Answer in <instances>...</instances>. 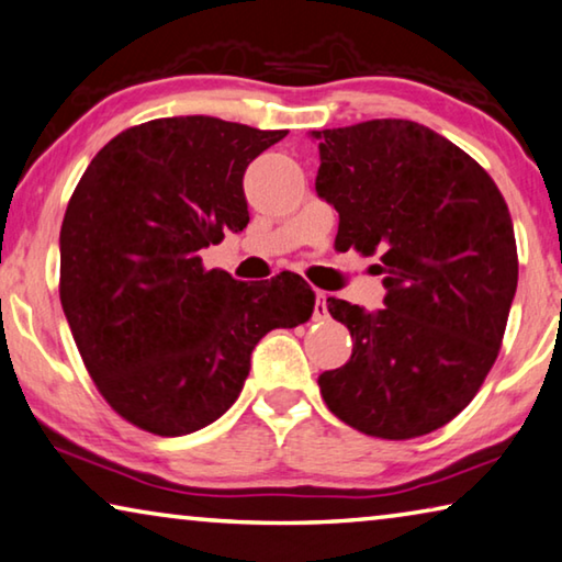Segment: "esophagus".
<instances>
[{
    "label": "esophagus",
    "mask_w": 562,
    "mask_h": 562,
    "mask_svg": "<svg viewBox=\"0 0 562 562\" xmlns=\"http://www.w3.org/2000/svg\"><path fill=\"white\" fill-rule=\"evenodd\" d=\"M327 317V295L325 292H315V313L313 319H325Z\"/></svg>",
    "instance_id": "1"
}]
</instances>
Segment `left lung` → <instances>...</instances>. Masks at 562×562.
Instances as JSON below:
<instances>
[{"label":"left lung","mask_w":562,"mask_h":562,"mask_svg":"<svg viewBox=\"0 0 562 562\" xmlns=\"http://www.w3.org/2000/svg\"><path fill=\"white\" fill-rule=\"evenodd\" d=\"M317 198L340 215L335 247L380 252L385 307L327 297L355 347L317 378L355 430L407 440L450 423L483 385L518 288L501 190L473 157L409 120L313 132Z\"/></svg>","instance_id":"obj_1"}]
</instances>
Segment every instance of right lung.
I'll return each mask as SVG.
<instances>
[{
	"label": "right lung",
	"mask_w": 562,
	"mask_h": 562,
	"mask_svg": "<svg viewBox=\"0 0 562 562\" xmlns=\"http://www.w3.org/2000/svg\"><path fill=\"white\" fill-rule=\"evenodd\" d=\"M284 135L204 114L137 124L97 153L67 204L61 310L94 385L142 430L215 423L255 345L313 315L300 274L247 284L200 257L247 227L245 169Z\"/></svg>",
	"instance_id": "obj_1"
}]
</instances>
